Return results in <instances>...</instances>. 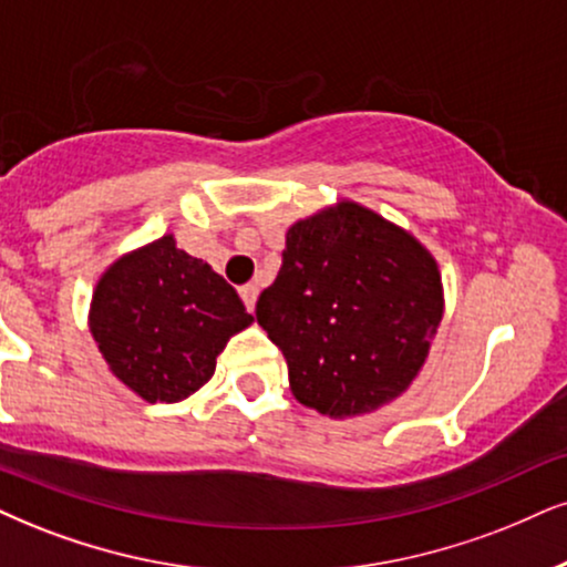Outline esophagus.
<instances>
[{
  "label": "esophagus",
  "instance_id": "esophagus-1",
  "mask_svg": "<svg viewBox=\"0 0 567 567\" xmlns=\"http://www.w3.org/2000/svg\"><path fill=\"white\" fill-rule=\"evenodd\" d=\"M257 295H260V289H257V286H255V284H247V286H241V289H239V297H241V302H244V307H247V312H251V310H255Z\"/></svg>",
  "mask_w": 567,
  "mask_h": 567
}]
</instances>
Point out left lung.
I'll return each mask as SVG.
<instances>
[{
	"instance_id": "8db88e82",
	"label": "left lung",
	"mask_w": 567,
	"mask_h": 567,
	"mask_svg": "<svg viewBox=\"0 0 567 567\" xmlns=\"http://www.w3.org/2000/svg\"><path fill=\"white\" fill-rule=\"evenodd\" d=\"M442 312L436 260L354 202L289 228L281 270L255 307L297 400L331 417L396 400L429 358Z\"/></svg>"
}]
</instances>
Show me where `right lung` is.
<instances>
[{"instance_id": "obj_1", "label": "right lung", "mask_w": 567, "mask_h": 567, "mask_svg": "<svg viewBox=\"0 0 567 567\" xmlns=\"http://www.w3.org/2000/svg\"><path fill=\"white\" fill-rule=\"evenodd\" d=\"M249 323L234 286L173 236L110 265L89 312L110 370L146 402H181L199 391L226 341Z\"/></svg>"}]
</instances>
